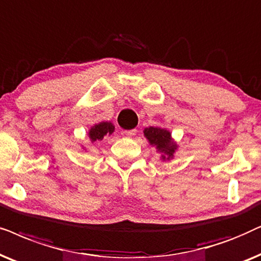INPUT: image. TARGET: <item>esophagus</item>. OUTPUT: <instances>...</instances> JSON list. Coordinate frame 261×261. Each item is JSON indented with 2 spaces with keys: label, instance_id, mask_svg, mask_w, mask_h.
<instances>
[{
  "label": "esophagus",
  "instance_id": "1",
  "mask_svg": "<svg viewBox=\"0 0 261 261\" xmlns=\"http://www.w3.org/2000/svg\"><path fill=\"white\" fill-rule=\"evenodd\" d=\"M136 133H137L136 128H133V130H125L124 135H125V136H127V137H133V136H135V135H136Z\"/></svg>",
  "mask_w": 261,
  "mask_h": 261
}]
</instances>
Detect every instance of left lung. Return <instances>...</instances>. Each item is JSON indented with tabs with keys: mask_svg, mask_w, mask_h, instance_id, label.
Here are the masks:
<instances>
[{
	"mask_svg": "<svg viewBox=\"0 0 261 261\" xmlns=\"http://www.w3.org/2000/svg\"><path fill=\"white\" fill-rule=\"evenodd\" d=\"M144 137L147 138L149 144L156 148L161 154L162 161H169L174 158V154L178 149V144L172 138L171 131L163 127L150 126L144 128Z\"/></svg>",
	"mask_w": 261,
	"mask_h": 261,
	"instance_id": "obj_1",
	"label": "left lung"
}]
</instances>
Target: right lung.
I'll return each mask as SVG.
<instances>
[{
	"mask_svg": "<svg viewBox=\"0 0 261 261\" xmlns=\"http://www.w3.org/2000/svg\"><path fill=\"white\" fill-rule=\"evenodd\" d=\"M114 133V125L111 121H100L94 124L88 131L89 141L94 143L96 141H102L106 136H111Z\"/></svg>",
	"mask_w": 261,
	"mask_h": 261,
	"instance_id": "obj_1",
	"label": "right lung"
}]
</instances>
